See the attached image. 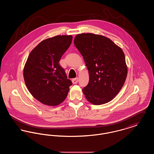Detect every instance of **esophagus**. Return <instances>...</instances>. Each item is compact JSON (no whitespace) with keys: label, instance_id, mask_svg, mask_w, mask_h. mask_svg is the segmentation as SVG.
Listing matches in <instances>:
<instances>
[{"label":"esophagus","instance_id":"obj_1","mask_svg":"<svg viewBox=\"0 0 154 154\" xmlns=\"http://www.w3.org/2000/svg\"><path fill=\"white\" fill-rule=\"evenodd\" d=\"M78 81H79V79H78V78L73 79L72 80V82H73V84H77V83L78 82Z\"/></svg>","mask_w":154,"mask_h":154}]
</instances>
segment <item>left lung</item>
<instances>
[{
	"mask_svg": "<svg viewBox=\"0 0 154 154\" xmlns=\"http://www.w3.org/2000/svg\"><path fill=\"white\" fill-rule=\"evenodd\" d=\"M74 43L89 72V83L82 89L86 99L95 105L109 102L122 88L127 77L122 50L109 38L91 33L77 35Z\"/></svg>",
	"mask_w": 154,
	"mask_h": 154,
	"instance_id": "obj_1",
	"label": "left lung"
}]
</instances>
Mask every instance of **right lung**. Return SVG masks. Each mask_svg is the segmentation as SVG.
I'll return each mask as SVG.
<instances>
[{
    "label": "right lung",
    "mask_w": 154,
    "mask_h": 154,
    "mask_svg": "<svg viewBox=\"0 0 154 154\" xmlns=\"http://www.w3.org/2000/svg\"><path fill=\"white\" fill-rule=\"evenodd\" d=\"M72 35L45 39L30 52L23 68V79L30 93L45 105L63 102L72 81L59 62L72 43Z\"/></svg>",
    "instance_id": "1"
}]
</instances>
